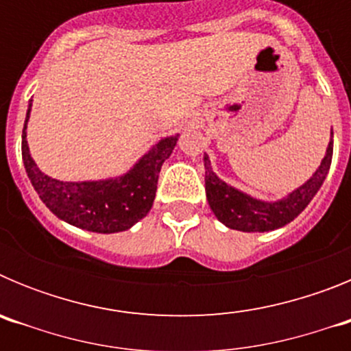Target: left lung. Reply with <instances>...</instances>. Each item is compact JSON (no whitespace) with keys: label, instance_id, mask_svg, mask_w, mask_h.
<instances>
[{"label":"left lung","instance_id":"left-lung-1","mask_svg":"<svg viewBox=\"0 0 351 351\" xmlns=\"http://www.w3.org/2000/svg\"><path fill=\"white\" fill-rule=\"evenodd\" d=\"M332 161V141L313 178L299 186L278 202H262L243 191L235 190L213 172L209 156H204L206 165V195L216 218L228 228L241 232H269L281 228L302 213L324 184Z\"/></svg>","mask_w":351,"mask_h":351}]
</instances>
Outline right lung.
I'll use <instances>...</instances> for the list:
<instances>
[{
	"label": "right lung",
	"mask_w": 351,
	"mask_h": 351,
	"mask_svg": "<svg viewBox=\"0 0 351 351\" xmlns=\"http://www.w3.org/2000/svg\"><path fill=\"white\" fill-rule=\"evenodd\" d=\"M27 107L23 130V161L31 184L42 202L63 221L84 230L114 234L132 228L151 210L156 197L158 173L172 154L179 135L161 138L133 165L128 173L105 181L64 182L52 179L36 167L26 141Z\"/></svg>",
	"instance_id": "add662e5"
}]
</instances>
